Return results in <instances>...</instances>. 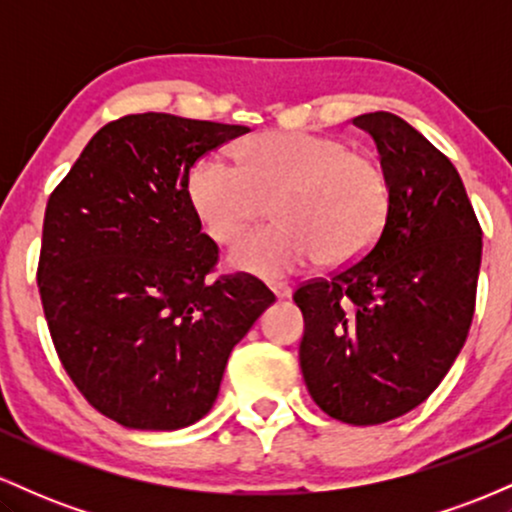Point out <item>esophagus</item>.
<instances>
[{
    "mask_svg": "<svg viewBox=\"0 0 512 512\" xmlns=\"http://www.w3.org/2000/svg\"><path fill=\"white\" fill-rule=\"evenodd\" d=\"M269 289H272L276 298H289L291 296V286L281 284V281H274V284H269Z\"/></svg>",
    "mask_w": 512,
    "mask_h": 512,
    "instance_id": "esophagus-1",
    "label": "esophagus"
}]
</instances>
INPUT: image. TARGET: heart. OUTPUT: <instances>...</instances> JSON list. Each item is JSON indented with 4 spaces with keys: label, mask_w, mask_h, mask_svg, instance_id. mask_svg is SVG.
<instances>
[{
    "label": "heart",
    "mask_w": 512,
    "mask_h": 512,
    "mask_svg": "<svg viewBox=\"0 0 512 512\" xmlns=\"http://www.w3.org/2000/svg\"><path fill=\"white\" fill-rule=\"evenodd\" d=\"M243 166L221 151L204 154L187 173V199L216 243H233L231 264L260 276L291 274L320 257L327 267L361 260L378 243L392 207L387 170L339 137L262 132L240 146Z\"/></svg>",
    "instance_id": "heart-1"
}]
</instances>
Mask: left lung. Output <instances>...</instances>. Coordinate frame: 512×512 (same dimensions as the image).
Instances as JSON below:
<instances>
[{"label": "left lung", "mask_w": 512, "mask_h": 512, "mask_svg": "<svg viewBox=\"0 0 512 512\" xmlns=\"http://www.w3.org/2000/svg\"><path fill=\"white\" fill-rule=\"evenodd\" d=\"M392 187L378 243L330 279L293 293L305 332L301 370L332 419L375 426L419 407L460 354L481 264V226L462 178L402 117L358 115Z\"/></svg>", "instance_id": "left-lung-1"}]
</instances>
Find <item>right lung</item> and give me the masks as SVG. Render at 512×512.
<instances>
[{
  "label": "right lung",
  "mask_w": 512,
  "mask_h": 512,
  "mask_svg": "<svg viewBox=\"0 0 512 512\" xmlns=\"http://www.w3.org/2000/svg\"><path fill=\"white\" fill-rule=\"evenodd\" d=\"M243 125L125 115L93 134L45 207L38 291L64 370L125 428L175 431L211 409L233 346L274 293L255 276L209 281L219 248L187 173Z\"/></svg>",
  "instance_id": "add662e5"
}]
</instances>
